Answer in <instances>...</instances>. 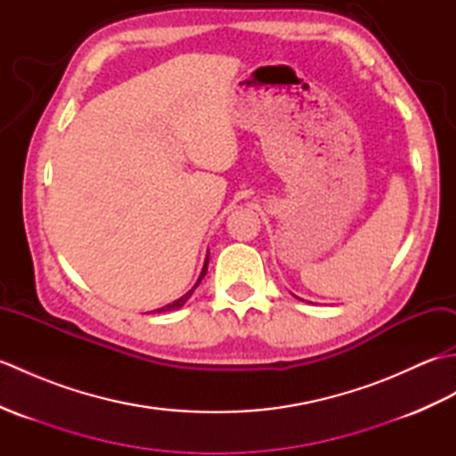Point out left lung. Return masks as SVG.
<instances>
[{"instance_id":"left-lung-1","label":"left lung","mask_w":456,"mask_h":456,"mask_svg":"<svg viewBox=\"0 0 456 456\" xmlns=\"http://www.w3.org/2000/svg\"><path fill=\"white\" fill-rule=\"evenodd\" d=\"M297 297V296H296ZM297 299H302V297H297ZM302 302H304V299H302Z\"/></svg>"}]
</instances>
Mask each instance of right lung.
<instances>
[{
  "instance_id": "obj_1",
  "label": "right lung",
  "mask_w": 456,
  "mask_h": 456,
  "mask_svg": "<svg viewBox=\"0 0 456 456\" xmlns=\"http://www.w3.org/2000/svg\"><path fill=\"white\" fill-rule=\"evenodd\" d=\"M208 265H209V253H208V256H206V263H203V268H201V273H200V278H198V282L191 286V289H188L186 294H183L182 297H178V299H174L172 304H167V305H162V307H159V309H154V312L157 314H162V312H174V309H180L183 304L188 302V299L191 297V294H193V289H196L198 286H200V282L203 280V276H206V273H208Z\"/></svg>"
}]
</instances>
